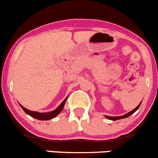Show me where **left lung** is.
I'll return each mask as SVG.
<instances>
[{"mask_svg": "<svg viewBox=\"0 0 158 158\" xmlns=\"http://www.w3.org/2000/svg\"><path fill=\"white\" fill-rule=\"evenodd\" d=\"M141 103H142V101H141L140 103H139V104L138 106H137L135 108H134L133 110H131V111H129V112H128L127 114H124V115H122V116H117V117H112V116H107V115H105L104 117L106 118L107 119H110V120H112V121H116V120H118V119H122V118H126L129 117V116H130L131 114H132L133 113H135V111H136L138 109H139V106H140Z\"/></svg>", "mask_w": 158, "mask_h": 158, "instance_id": "obj_1", "label": "left lung"}]
</instances>
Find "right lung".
Segmentation results:
<instances>
[{"label": "right lung", "mask_w": 158, "mask_h": 158, "mask_svg": "<svg viewBox=\"0 0 158 158\" xmlns=\"http://www.w3.org/2000/svg\"><path fill=\"white\" fill-rule=\"evenodd\" d=\"M67 98L68 97H66L65 99H64L62 102H61V104H60V105H59L55 110H52V111H50V112L40 113V112H37V111H32V110L26 109V107L22 106L21 104H19V105H20V107L23 108V110H24L25 112H26L27 114H29V116H31V117L34 118H36L38 119V120H41V121L50 120V119H52L54 118H55L57 114H59L61 112V110H62L63 108H64V104H65L66 101H67Z\"/></svg>", "instance_id": "obj_1"}]
</instances>
